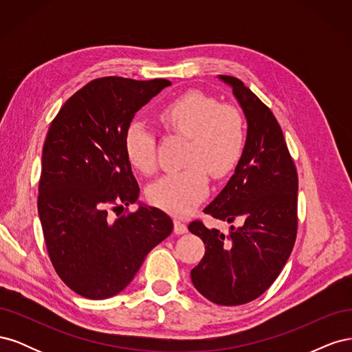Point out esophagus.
I'll use <instances>...</instances> for the list:
<instances>
[{"label": "esophagus", "instance_id": "obj_1", "mask_svg": "<svg viewBox=\"0 0 352 352\" xmlns=\"http://www.w3.org/2000/svg\"><path fill=\"white\" fill-rule=\"evenodd\" d=\"M188 232L186 223L182 219H175V233L176 235H182V233Z\"/></svg>", "mask_w": 352, "mask_h": 352}]
</instances>
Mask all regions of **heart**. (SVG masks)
<instances>
[{
    "instance_id": "obj_1",
    "label": "heart",
    "mask_w": 352,
    "mask_h": 352,
    "mask_svg": "<svg viewBox=\"0 0 352 352\" xmlns=\"http://www.w3.org/2000/svg\"><path fill=\"white\" fill-rule=\"evenodd\" d=\"M167 131L189 140L186 168L160 177L146 190L151 204L175 214H185L206 197L208 175L226 176L242 155L245 131L239 111L220 105L208 95L190 91L170 101L158 113ZM124 153L129 163L144 175L157 167L155 138L141 122H132L124 132Z\"/></svg>"
}]
</instances>
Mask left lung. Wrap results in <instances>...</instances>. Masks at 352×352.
Segmentation results:
<instances>
[{
    "mask_svg": "<svg viewBox=\"0 0 352 352\" xmlns=\"http://www.w3.org/2000/svg\"><path fill=\"white\" fill-rule=\"evenodd\" d=\"M228 83L247 117V141L235 173L204 208L206 214L241 226L228 235L201 220L190 233L206 254L190 270L197 291L219 305L247 304L269 289L292 252L298 229V175L280 124L257 95L233 76Z\"/></svg>",
    "mask_w": 352,
    "mask_h": 352,
    "instance_id": "left-lung-1",
    "label": "left lung"
}]
</instances>
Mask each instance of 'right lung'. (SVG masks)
<instances>
[{
    "label": "right lung",
    "instance_id": "right-lung-1",
    "mask_svg": "<svg viewBox=\"0 0 352 352\" xmlns=\"http://www.w3.org/2000/svg\"><path fill=\"white\" fill-rule=\"evenodd\" d=\"M168 85L166 79H94L51 122L42 148L39 220L60 279L89 300L123 291L146 254L173 230L172 219L155 207L109 217L110 210L123 211L140 197L123 146L127 126Z\"/></svg>",
    "mask_w": 352,
    "mask_h": 352
}]
</instances>
